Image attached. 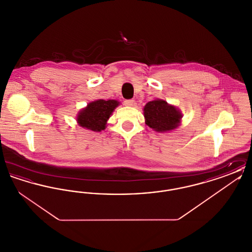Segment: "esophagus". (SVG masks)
<instances>
[{
  "instance_id": "34e87169",
  "label": "esophagus",
  "mask_w": 252,
  "mask_h": 252,
  "mask_svg": "<svg viewBox=\"0 0 252 252\" xmlns=\"http://www.w3.org/2000/svg\"><path fill=\"white\" fill-rule=\"evenodd\" d=\"M124 104H125L126 106H127V107H132V106H134L135 101H134V100H132V99L125 100V101H124Z\"/></svg>"
}]
</instances>
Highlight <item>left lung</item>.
Wrapping results in <instances>:
<instances>
[{"label":"left lung","mask_w":252,"mask_h":252,"mask_svg":"<svg viewBox=\"0 0 252 252\" xmlns=\"http://www.w3.org/2000/svg\"><path fill=\"white\" fill-rule=\"evenodd\" d=\"M145 124L158 132H166L176 128L182 115L174 106L163 100L148 102L144 108Z\"/></svg>","instance_id":"obj_1"}]
</instances>
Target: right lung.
<instances>
[{"mask_svg":"<svg viewBox=\"0 0 252 252\" xmlns=\"http://www.w3.org/2000/svg\"><path fill=\"white\" fill-rule=\"evenodd\" d=\"M118 105L119 102L116 100H96L79 112L77 122L82 127L93 131H101L105 129L107 121Z\"/></svg>","mask_w":252,"mask_h":252,"instance_id":"add662e5","label":"right lung"}]
</instances>
